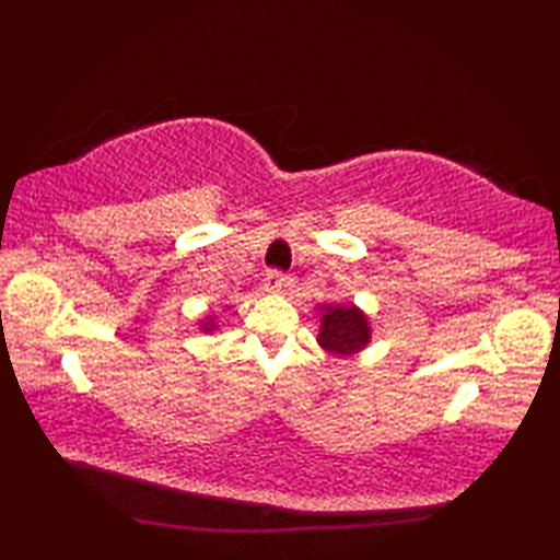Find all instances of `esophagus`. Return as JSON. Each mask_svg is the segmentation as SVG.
Returning a JSON list of instances; mask_svg holds the SVG:
<instances>
[{
  "instance_id": "34e87169",
  "label": "esophagus",
  "mask_w": 560,
  "mask_h": 560,
  "mask_svg": "<svg viewBox=\"0 0 560 560\" xmlns=\"http://www.w3.org/2000/svg\"><path fill=\"white\" fill-rule=\"evenodd\" d=\"M287 283H289L287 273H281V271H269L267 277H265V283H261V289H265L267 293H281V289L287 287Z\"/></svg>"
}]
</instances>
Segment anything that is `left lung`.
Listing matches in <instances>:
<instances>
[{
    "mask_svg": "<svg viewBox=\"0 0 560 560\" xmlns=\"http://www.w3.org/2000/svg\"><path fill=\"white\" fill-rule=\"evenodd\" d=\"M319 311H323V317H319L317 343L325 351L335 355H355L371 343L373 329L361 307L353 303H327Z\"/></svg>",
    "mask_w": 560,
    "mask_h": 560,
    "instance_id": "1",
    "label": "left lung"
}]
</instances>
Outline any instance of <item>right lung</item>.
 Masks as SVG:
<instances>
[{"mask_svg": "<svg viewBox=\"0 0 560 560\" xmlns=\"http://www.w3.org/2000/svg\"><path fill=\"white\" fill-rule=\"evenodd\" d=\"M217 329V323H213V317H207L205 323H201V331H213Z\"/></svg>", "mask_w": 560, "mask_h": 560, "instance_id": "1", "label": "right lung"}]
</instances>
